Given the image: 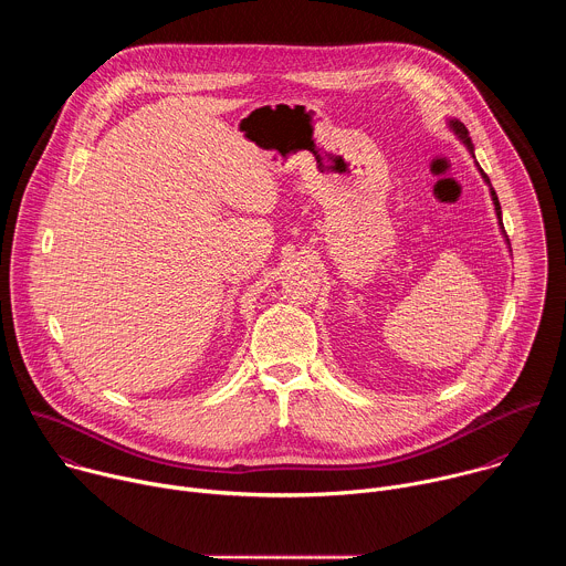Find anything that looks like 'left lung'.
<instances>
[{
  "label": "left lung",
  "instance_id": "1",
  "mask_svg": "<svg viewBox=\"0 0 566 566\" xmlns=\"http://www.w3.org/2000/svg\"><path fill=\"white\" fill-rule=\"evenodd\" d=\"M450 127L459 134V138L465 143V147L472 151V140H470V136H468V129H465V125L463 123H459V120H450ZM474 156V154H472ZM479 172L483 175V179H486V184L491 186V179H489V175L486 172H483L481 168H479ZM491 195H493V203H495V210H497V217H500V226L504 228V223H502V206H500V199H497V192L493 190V186H491ZM506 232V230H504Z\"/></svg>",
  "mask_w": 566,
  "mask_h": 566
}]
</instances>
